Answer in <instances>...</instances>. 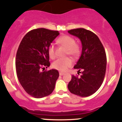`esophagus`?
Here are the masks:
<instances>
[{"instance_id": "obj_1", "label": "esophagus", "mask_w": 122, "mask_h": 122, "mask_svg": "<svg viewBox=\"0 0 122 122\" xmlns=\"http://www.w3.org/2000/svg\"><path fill=\"white\" fill-rule=\"evenodd\" d=\"M63 74H64V73H62V72H60V73H59V75H60V76H62Z\"/></svg>"}]
</instances>
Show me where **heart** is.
I'll use <instances>...</instances> for the list:
<instances>
[{
  "mask_svg": "<svg viewBox=\"0 0 122 122\" xmlns=\"http://www.w3.org/2000/svg\"><path fill=\"white\" fill-rule=\"evenodd\" d=\"M59 43L67 48V54L71 56H77L79 54V47L76 44L75 40L73 37L68 35H65L59 38L58 40ZM48 54L51 59L56 57V47L53 44H51L48 47ZM73 64V60L70 57L59 58L53 62L52 66L54 68L60 71H65L70 67Z\"/></svg>",
  "mask_w": 122,
  "mask_h": 122,
  "instance_id": "1",
  "label": "heart"
}]
</instances>
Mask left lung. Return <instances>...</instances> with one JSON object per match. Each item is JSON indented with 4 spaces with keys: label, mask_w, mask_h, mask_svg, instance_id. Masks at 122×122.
Instances as JSON below:
<instances>
[{
    "label": "left lung",
    "mask_w": 122,
    "mask_h": 122,
    "mask_svg": "<svg viewBox=\"0 0 122 122\" xmlns=\"http://www.w3.org/2000/svg\"><path fill=\"white\" fill-rule=\"evenodd\" d=\"M68 32L78 38L82 44L81 56L74 66L82 74L79 77L73 75L68 88L73 94L89 97L98 90L104 80L107 63L105 50L99 38L91 31L79 28Z\"/></svg>",
    "instance_id": "left-lung-1"
}]
</instances>
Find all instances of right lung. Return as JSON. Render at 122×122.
Listing matches in <instances>:
<instances>
[{
  "mask_svg": "<svg viewBox=\"0 0 122 122\" xmlns=\"http://www.w3.org/2000/svg\"><path fill=\"white\" fill-rule=\"evenodd\" d=\"M59 35L58 31L34 29L24 36L18 48L16 57L18 80L25 91L36 98L50 95L59 76L57 70L43 71L50 66L48 47Z\"/></svg>",
  "mask_w": 122,
  "mask_h": 122,
  "instance_id": "1",
  "label": "right lung"
}]
</instances>
